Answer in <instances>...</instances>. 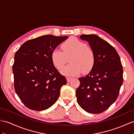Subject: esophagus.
Here are the masks:
<instances>
[{
    "label": "esophagus",
    "mask_w": 134,
    "mask_h": 134,
    "mask_svg": "<svg viewBox=\"0 0 134 134\" xmlns=\"http://www.w3.org/2000/svg\"><path fill=\"white\" fill-rule=\"evenodd\" d=\"M72 80V78H70V77H66V80H67V81L68 82H70V81Z\"/></svg>",
    "instance_id": "obj_1"
}]
</instances>
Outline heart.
<instances>
[{"instance_id": "b5f03b06", "label": "heart", "mask_w": 134, "mask_h": 134, "mask_svg": "<svg viewBox=\"0 0 134 134\" xmlns=\"http://www.w3.org/2000/svg\"><path fill=\"white\" fill-rule=\"evenodd\" d=\"M64 52L55 49L52 52L51 59L54 66L61 69L67 63L68 58L70 64L61 70L65 76L73 77L82 72L89 73L95 64V54L87 45L75 37H70L62 45Z\"/></svg>"}]
</instances>
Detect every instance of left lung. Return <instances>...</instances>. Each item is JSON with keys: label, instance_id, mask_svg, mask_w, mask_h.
I'll return each instance as SVG.
<instances>
[{"label": "left lung", "instance_id": "1", "mask_svg": "<svg viewBox=\"0 0 134 134\" xmlns=\"http://www.w3.org/2000/svg\"><path fill=\"white\" fill-rule=\"evenodd\" d=\"M95 54V64L85 77L78 78V105L92 114L103 112L115 102L123 83V66L115 49L96 35H82Z\"/></svg>", "mask_w": 134, "mask_h": 134}]
</instances>
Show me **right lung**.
Segmentation results:
<instances>
[{
  "instance_id": "right-lung-1",
  "label": "right lung",
  "mask_w": 134,
  "mask_h": 134,
  "mask_svg": "<svg viewBox=\"0 0 134 134\" xmlns=\"http://www.w3.org/2000/svg\"><path fill=\"white\" fill-rule=\"evenodd\" d=\"M68 38L44 35L26 41L16 52L12 70L17 95L29 109L49 108L67 81L54 67L52 52Z\"/></svg>"
}]
</instances>
